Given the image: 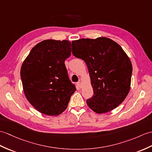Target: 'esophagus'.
<instances>
[{
  "label": "esophagus",
  "mask_w": 152,
  "mask_h": 152,
  "mask_svg": "<svg viewBox=\"0 0 152 152\" xmlns=\"http://www.w3.org/2000/svg\"><path fill=\"white\" fill-rule=\"evenodd\" d=\"M76 85H77V87H79V88H82V83H81L80 82H77Z\"/></svg>",
  "instance_id": "obj_1"
}]
</instances>
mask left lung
Segmentation results:
<instances>
[{
	"label": "left lung",
	"mask_w": 152,
	"mask_h": 152,
	"mask_svg": "<svg viewBox=\"0 0 152 152\" xmlns=\"http://www.w3.org/2000/svg\"><path fill=\"white\" fill-rule=\"evenodd\" d=\"M72 54L87 66L94 94L87 104L98 114L110 111L129 93L132 65L122 47L105 37L72 41Z\"/></svg>",
	"instance_id": "left-lung-1"
}]
</instances>
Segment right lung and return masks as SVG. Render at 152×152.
<instances>
[{
    "label": "right lung",
    "instance_id": "add662e5",
    "mask_svg": "<svg viewBox=\"0 0 152 152\" xmlns=\"http://www.w3.org/2000/svg\"><path fill=\"white\" fill-rule=\"evenodd\" d=\"M70 54L71 43L69 41L44 40L32 48L21 66L24 94L41 113H62L76 91L65 65Z\"/></svg>",
    "mask_w": 152,
    "mask_h": 152
}]
</instances>
